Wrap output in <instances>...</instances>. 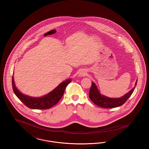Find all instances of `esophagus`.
<instances>
[{
  "instance_id": "esophagus-1",
  "label": "esophagus",
  "mask_w": 149,
  "mask_h": 149,
  "mask_svg": "<svg viewBox=\"0 0 149 149\" xmlns=\"http://www.w3.org/2000/svg\"><path fill=\"white\" fill-rule=\"evenodd\" d=\"M85 75H86V72H84V71H81L79 73L80 77H84V76H85Z\"/></svg>"
}]
</instances>
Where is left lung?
<instances>
[{
    "instance_id": "1",
    "label": "left lung",
    "mask_w": 149,
    "mask_h": 149,
    "mask_svg": "<svg viewBox=\"0 0 149 149\" xmlns=\"http://www.w3.org/2000/svg\"><path fill=\"white\" fill-rule=\"evenodd\" d=\"M137 83V79L136 81L135 86L129 92L120 98H111L102 95L95 84L92 82L89 91V98L93 102L98 106L104 108H112L123 105L130 97L134 91L135 86Z\"/></svg>"
}]
</instances>
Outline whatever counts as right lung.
Here are the masks:
<instances>
[{
	"label": "right lung",
	"instance_id": "obj_1",
	"mask_svg": "<svg viewBox=\"0 0 149 149\" xmlns=\"http://www.w3.org/2000/svg\"><path fill=\"white\" fill-rule=\"evenodd\" d=\"M71 82V79H68L60 84L52 92L47 95L40 98L31 97L20 92L14 84V78L12 77V87L14 94L28 108L36 109H47L55 106L59 102L64 94L67 85Z\"/></svg>",
	"mask_w": 149,
	"mask_h": 149
}]
</instances>
